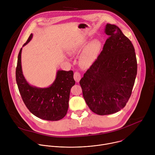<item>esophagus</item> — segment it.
<instances>
[{
    "instance_id": "34e87169",
    "label": "esophagus",
    "mask_w": 155,
    "mask_h": 155,
    "mask_svg": "<svg viewBox=\"0 0 155 155\" xmlns=\"http://www.w3.org/2000/svg\"><path fill=\"white\" fill-rule=\"evenodd\" d=\"M74 80H75L76 82L78 83L81 79V75L79 72H75L74 73Z\"/></svg>"
}]
</instances>
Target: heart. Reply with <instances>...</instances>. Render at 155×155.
Listing matches in <instances>:
<instances>
[{
  "label": "heart",
  "instance_id": "obj_1",
  "mask_svg": "<svg viewBox=\"0 0 155 155\" xmlns=\"http://www.w3.org/2000/svg\"><path fill=\"white\" fill-rule=\"evenodd\" d=\"M85 46V42L77 44L70 49L71 53H78ZM101 43L98 40H94L84 47L80 57V64L83 68H90L95 62L101 49Z\"/></svg>",
  "mask_w": 155,
  "mask_h": 155
}]
</instances>
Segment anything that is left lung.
<instances>
[{
    "mask_svg": "<svg viewBox=\"0 0 155 155\" xmlns=\"http://www.w3.org/2000/svg\"><path fill=\"white\" fill-rule=\"evenodd\" d=\"M104 32L109 38L80 81L86 103L99 115L112 114L124 107L137 71L135 50L130 40L114 25L107 24Z\"/></svg>",
    "mask_w": 155,
    "mask_h": 155,
    "instance_id": "obj_1",
    "label": "left lung"
}]
</instances>
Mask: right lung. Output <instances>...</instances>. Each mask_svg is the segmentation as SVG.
Here are the masks:
<instances>
[{
	"label": "right lung",
	"instance_id": "add662e5",
	"mask_svg": "<svg viewBox=\"0 0 155 155\" xmlns=\"http://www.w3.org/2000/svg\"><path fill=\"white\" fill-rule=\"evenodd\" d=\"M31 34L23 47L31 40ZM21 48L18 56L16 80L24 103L29 111L37 117L48 121L63 118L68 112L71 87L75 84L72 71L58 70L53 83L47 87H39L30 84L22 70Z\"/></svg>",
	"mask_w": 155,
	"mask_h": 155
}]
</instances>
